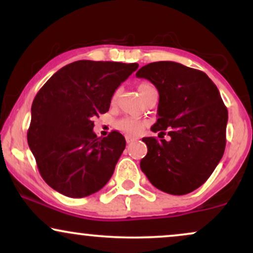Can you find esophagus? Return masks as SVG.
Masks as SVG:
<instances>
[{
    "label": "esophagus",
    "mask_w": 253,
    "mask_h": 253,
    "mask_svg": "<svg viewBox=\"0 0 253 253\" xmlns=\"http://www.w3.org/2000/svg\"><path fill=\"white\" fill-rule=\"evenodd\" d=\"M136 139H138V138H135V136H130V135H126V141H127V144H130V143H134V141H136Z\"/></svg>",
    "instance_id": "obj_1"
}]
</instances>
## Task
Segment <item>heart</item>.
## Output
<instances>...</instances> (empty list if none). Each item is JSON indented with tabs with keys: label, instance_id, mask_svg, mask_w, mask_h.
<instances>
[{
	"label": "heart",
	"instance_id": "1",
	"mask_svg": "<svg viewBox=\"0 0 253 253\" xmlns=\"http://www.w3.org/2000/svg\"><path fill=\"white\" fill-rule=\"evenodd\" d=\"M152 88H155V86H153L152 84L149 82L140 83L138 86L139 95H140L141 98H143L145 92L149 91V90ZM118 95H119V90H117V91L113 94L112 103H115V101H117V98H118ZM115 128L120 130V132L126 133V134H128V135L136 134V133H139L141 129L144 128V123L143 121L138 120V119H135V118L124 117V118L119 119L117 123H115Z\"/></svg>",
	"mask_w": 253,
	"mask_h": 253
}]
</instances>
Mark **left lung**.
Wrapping results in <instances>:
<instances>
[{
  "label": "left lung",
  "mask_w": 253,
  "mask_h": 253,
  "mask_svg": "<svg viewBox=\"0 0 253 253\" xmlns=\"http://www.w3.org/2000/svg\"><path fill=\"white\" fill-rule=\"evenodd\" d=\"M159 92L158 120L151 127L169 140L143 138L147 155L141 171L164 193L185 195L210 178L226 146L228 112L216 85L205 72L175 62L139 69Z\"/></svg>",
  "instance_id": "obj_1"
}]
</instances>
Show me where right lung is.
Masks as SVG:
<instances>
[{
    "mask_svg": "<svg viewBox=\"0 0 253 253\" xmlns=\"http://www.w3.org/2000/svg\"><path fill=\"white\" fill-rule=\"evenodd\" d=\"M138 64L78 60L58 70L32 103L27 141L43 181L69 197L102 189L126 147L124 135L92 132L117 88Z\"/></svg>",
    "mask_w": 253,
    "mask_h": 253,
    "instance_id": "1",
    "label": "right lung"
}]
</instances>
